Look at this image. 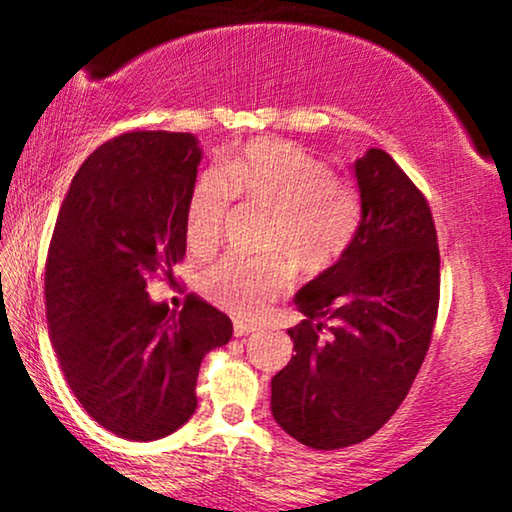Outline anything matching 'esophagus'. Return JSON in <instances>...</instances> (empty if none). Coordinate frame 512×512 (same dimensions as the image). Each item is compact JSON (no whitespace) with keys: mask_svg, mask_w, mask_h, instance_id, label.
<instances>
[{"mask_svg":"<svg viewBox=\"0 0 512 512\" xmlns=\"http://www.w3.org/2000/svg\"><path fill=\"white\" fill-rule=\"evenodd\" d=\"M256 328L251 326V324H244V321H240V319H235V338H244V335H249V333H254Z\"/></svg>","mask_w":512,"mask_h":512,"instance_id":"esophagus-1","label":"esophagus"}]
</instances>
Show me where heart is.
Masks as SVG:
<instances>
[{
  "label": "heart",
  "instance_id": "b5f03b06",
  "mask_svg": "<svg viewBox=\"0 0 512 512\" xmlns=\"http://www.w3.org/2000/svg\"><path fill=\"white\" fill-rule=\"evenodd\" d=\"M230 200L268 212L261 247L277 251L303 272H321L345 254L361 223V195L335 177L324 160L291 142L261 137L226 158L219 174L207 172L193 186L186 209V244L209 254L219 244ZM228 254L200 275L212 303L254 319L291 282L282 256Z\"/></svg>",
  "mask_w": 512,
  "mask_h": 512
}]
</instances>
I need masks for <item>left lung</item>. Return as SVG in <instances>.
Returning <instances> with one entry per match:
<instances>
[{
    "mask_svg": "<svg viewBox=\"0 0 512 512\" xmlns=\"http://www.w3.org/2000/svg\"><path fill=\"white\" fill-rule=\"evenodd\" d=\"M356 237L296 293L289 366L272 377V415L314 450L373 436L398 410L429 352L440 300L436 223L396 160L370 149L354 165Z\"/></svg>",
    "mask_w": 512,
    "mask_h": 512,
    "instance_id": "obj_1",
    "label": "left lung"
}]
</instances>
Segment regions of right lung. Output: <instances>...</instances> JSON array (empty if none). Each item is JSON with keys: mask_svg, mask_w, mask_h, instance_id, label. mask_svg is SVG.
Masks as SVG:
<instances>
[{"mask_svg": "<svg viewBox=\"0 0 512 512\" xmlns=\"http://www.w3.org/2000/svg\"><path fill=\"white\" fill-rule=\"evenodd\" d=\"M202 151L188 132L135 130L104 142L62 200L46 258V321L65 380L90 417L128 440H156L198 408L207 352L233 324L193 293L174 312L146 284L174 282Z\"/></svg>", "mask_w": 512, "mask_h": 512, "instance_id": "obj_1", "label": "right lung"}]
</instances>
